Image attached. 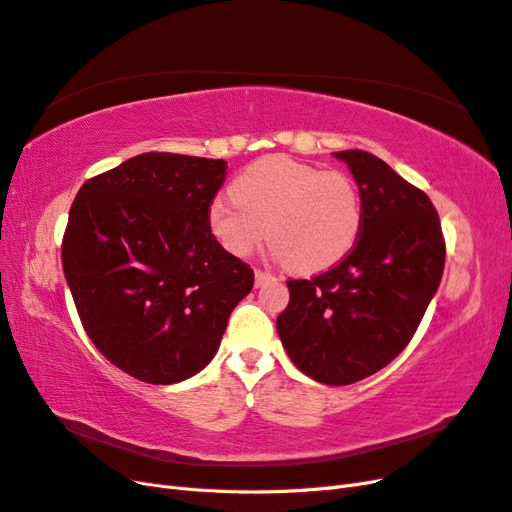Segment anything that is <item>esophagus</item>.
Returning <instances> with one entry per match:
<instances>
[{
	"label": "esophagus",
	"mask_w": 512,
	"mask_h": 512,
	"mask_svg": "<svg viewBox=\"0 0 512 512\" xmlns=\"http://www.w3.org/2000/svg\"><path fill=\"white\" fill-rule=\"evenodd\" d=\"M256 286H262V284H267V282H271V280H275V277L271 275V273H265V271H260V269H256Z\"/></svg>",
	"instance_id": "esophagus-1"
}]
</instances>
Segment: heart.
Returning a JSON list of instances; mask_svg holds the SVG:
<instances>
[{
    "mask_svg": "<svg viewBox=\"0 0 512 512\" xmlns=\"http://www.w3.org/2000/svg\"><path fill=\"white\" fill-rule=\"evenodd\" d=\"M209 228L232 256H250L267 239L273 254L297 273H320L342 262L363 230V203L354 181L286 156L247 166L235 194L209 205Z\"/></svg>",
    "mask_w": 512,
    "mask_h": 512,
    "instance_id": "b5f03b06",
    "label": "heart"
}]
</instances>
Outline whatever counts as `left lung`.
<instances>
[{
    "mask_svg": "<svg viewBox=\"0 0 512 512\" xmlns=\"http://www.w3.org/2000/svg\"><path fill=\"white\" fill-rule=\"evenodd\" d=\"M359 185L363 230L354 250L312 280H290L277 333L316 382H359L408 346L436 294L446 247L425 192L361 149L337 151Z\"/></svg>",
    "mask_w": 512,
    "mask_h": 512,
    "instance_id": "left-lung-1",
    "label": "left lung"
}]
</instances>
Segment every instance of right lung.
Listing matches in <instances>:
<instances>
[{
  "mask_svg": "<svg viewBox=\"0 0 512 512\" xmlns=\"http://www.w3.org/2000/svg\"><path fill=\"white\" fill-rule=\"evenodd\" d=\"M226 162L141 153L89 179L61 245L66 282L94 346L149 384L196 376L254 271L211 235Z\"/></svg>",
  "mask_w": 512,
  "mask_h": 512,
  "instance_id": "obj_1",
  "label": "right lung"
}]
</instances>
